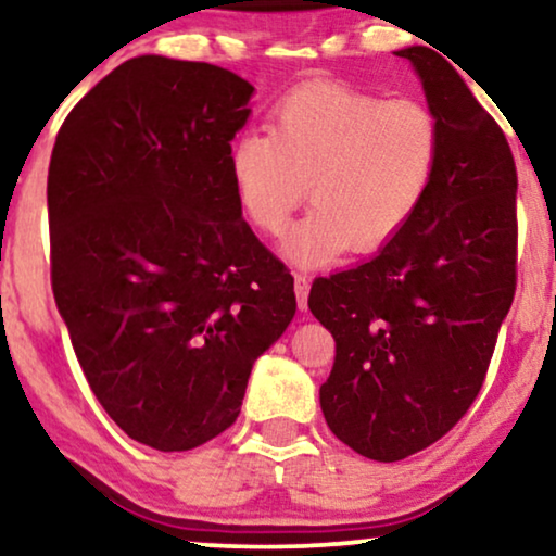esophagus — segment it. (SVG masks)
I'll use <instances>...</instances> for the list:
<instances>
[{"mask_svg": "<svg viewBox=\"0 0 556 556\" xmlns=\"http://www.w3.org/2000/svg\"><path fill=\"white\" fill-rule=\"evenodd\" d=\"M307 292H311V277L307 274H294V294H298L300 311L307 307Z\"/></svg>", "mask_w": 556, "mask_h": 556, "instance_id": "1", "label": "esophagus"}]
</instances>
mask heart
Here are the masks:
<instances>
[{
  "label": "heart",
  "mask_w": 556,
  "mask_h": 556,
  "mask_svg": "<svg viewBox=\"0 0 556 556\" xmlns=\"http://www.w3.org/2000/svg\"><path fill=\"white\" fill-rule=\"evenodd\" d=\"M439 161L441 125L428 104L333 81L290 91L269 132H241L228 156L243 215L262 233H282L311 185L313 213L287 241L300 264L388 245L424 205Z\"/></svg>",
  "instance_id": "b5f03b06"
}]
</instances>
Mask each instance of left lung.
<instances>
[{
  "label": "left lung",
  "instance_id": "obj_1",
  "mask_svg": "<svg viewBox=\"0 0 556 556\" xmlns=\"http://www.w3.org/2000/svg\"><path fill=\"white\" fill-rule=\"evenodd\" d=\"M416 66L441 125L424 205L375 258L318 277L307 305L336 341L320 410L343 444L375 462L424 452L482 390L516 294V161L501 125L444 55Z\"/></svg>",
  "mask_w": 556,
  "mask_h": 556
}]
</instances>
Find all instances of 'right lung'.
<instances>
[{"mask_svg": "<svg viewBox=\"0 0 556 556\" xmlns=\"http://www.w3.org/2000/svg\"><path fill=\"white\" fill-rule=\"evenodd\" d=\"M251 91L213 63L140 55L55 136V305L94 397L159 452L236 424L251 367L298 307L294 277L241 217L230 179Z\"/></svg>", "mask_w": 556, "mask_h": 556, "instance_id": "obj_1", "label": "right lung"}]
</instances>
